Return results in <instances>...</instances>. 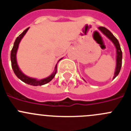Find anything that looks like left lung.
<instances>
[{
	"instance_id": "1",
	"label": "left lung",
	"mask_w": 131,
	"mask_h": 131,
	"mask_svg": "<svg viewBox=\"0 0 131 131\" xmlns=\"http://www.w3.org/2000/svg\"><path fill=\"white\" fill-rule=\"evenodd\" d=\"M99 30L104 34L112 42L114 45L116 49V69H115L114 72V76L113 79H114L118 75L119 73L121 70V68H122V51L121 49L120 45L119 43V41L116 37L111 33L110 31H109L107 28L105 27H103V26H100L99 27Z\"/></svg>"
}]
</instances>
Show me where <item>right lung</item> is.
<instances>
[{"label":"right lung","mask_w":131,"mask_h":131,"mask_svg":"<svg viewBox=\"0 0 131 131\" xmlns=\"http://www.w3.org/2000/svg\"><path fill=\"white\" fill-rule=\"evenodd\" d=\"M28 29H29V28H26L25 30H24L23 32V33H21V34L16 38L15 42H14V47H13L12 49V51H11V62H12V69L13 70H14V73L15 74V75H16L20 80H22L23 82L28 84L32 85V86H42V85H44L45 84H47L48 82H49L51 80H52V79L54 77L55 75H56V71H57V64H56V66H55L54 71L50 76H49L47 78H45V79H41V80H38V79H34V78L29 77L26 76V75H25V74L21 71V69H19V66H18L17 62L16 54L17 52L18 47H19V43H20V41H21L22 38L24 37V36L26 34V33L27 32ZM62 59V58L60 59L59 61ZM59 61H58V62H59Z\"/></svg>","instance_id":"right-lung-1"}]
</instances>
